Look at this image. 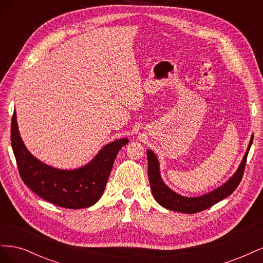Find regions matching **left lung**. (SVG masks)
Masks as SVG:
<instances>
[{"mask_svg":"<svg viewBox=\"0 0 263 263\" xmlns=\"http://www.w3.org/2000/svg\"><path fill=\"white\" fill-rule=\"evenodd\" d=\"M252 140H253V135L251 136L248 150H247L239 168H238L237 172L234 174V177L230 178L224 185H221L217 190H214L213 192H210L208 194L198 196V197L181 196L166 186L163 183V181L161 180L160 172H159V162L156 155L151 150H147L148 178H149L150 187H151V191H153V194H154V197L156 198V201L161 206H163V208L168 209L170 211L186 213V214H194V213L202 212L204 210H208L212 208L213 205L218 203L219 201L224 200L225 197L232 194L237 189V186L239 185L245 172L247 156H248Z\"/></svg>","mask_w":263,"mask_h":263,"instance_id":"left-lung-1","label":"left lung"}]
</instances>
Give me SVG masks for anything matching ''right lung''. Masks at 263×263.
Here are the masks:
<instances>
[{"instance_id": "add662e5", "label": "right lung", "mask_w": 263, "mask_h": 263, "mask_svg": "<svg viewBox=\"0 0 263 263\" xmlns=\"http://www.w3.org/2000/svg\"><path fill=\"white\" fill-rule=\"evenodd\" d=\"M11 142L20 176L26 186L60 208L79 210L89 208L100 200L118 151L128 140L123 138L110 142L80 169L59 170L41 162L28 153L21 139L16 112H14Z\"/></svg>"}]
</instances>
